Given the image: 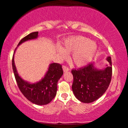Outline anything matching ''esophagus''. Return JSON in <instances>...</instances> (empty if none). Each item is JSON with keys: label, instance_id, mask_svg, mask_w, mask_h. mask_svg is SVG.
Wrapping results in <instances>:
<instances>
[{"label": "esophagus", "instance_id": "obj_1", "mask_svg": "<svg viewBox=\"0 0 128 128\" xmlns=\"http://www.w3.org/2000/svg\"><path fill=\"white\" fill-rule=\"evenodd\" d=\"M62 69H63V71H64V72H67L69 71V68L68 67H67V66H63Z\"/></svg>", "mask_w": 128, "mask_h": 128}]
</instances>
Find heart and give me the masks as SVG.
Segmentation results:
<instances>
[{
    "label": "heart",
    "instance_id": "obj_1",
    "mask_svg": "<svg viewBox=\"0 0 128 128\" xmlns=\"http://www.w3.org/2000/svg\"><path fill=\"white\" fill-rule=\"evenodd\" d=\"M96 50L97 46L95 42L85 37L79 36L65 40L62 48H57V53L61 59L67 58L66 53H73L72 59L74 64L78 67H83L92 61Z\"/></svg>",
    "mask_w": 128,
    "mask_h": 128
}]
</instances>
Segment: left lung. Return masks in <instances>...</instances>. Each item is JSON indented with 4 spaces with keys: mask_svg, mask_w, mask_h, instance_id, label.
Segmentation results:
<instances>
[{
    "mask_svg": "<svg viewBox=\"0 0 128 128\" xmlns=\"http://www.w3.org/2000/svg\"><path fill=\"white\" fill-rule=\"evenodd\" d=\"M110 66L102 70L97 69L93 62L79 69H73L72 90L77 99L90 103L101 97L109 86L112 80V63L110 56L107 58Z\"/></svg>",
    "mask_w": 128,
    "mask_h": 128,
    "instance_id": "obj_1",
    "label": "left lung"
}]
</instances>
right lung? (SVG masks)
Here are the masks:
<instances>
[{"mask_svg":"<svg viewBox=\"0 0 128 128\" xmlns=\"http://www.w3.org/2000/svg\"><path fill=\"white\" fill-rule=\"evenodd\" d=\"M38 36V32L31 33L22 38L18 46L26 41L36 39ZM12 64L18 86L20 91L28 101L37 105L43 106L48 104L54 98L57 90V83L63 74L61 64L58 63L50 64L44 78L34 84H30L24 80L18 75L15 66L14 54L12 57Z\"/></svg>","mask_w":128,"mask_h":128,"instance_id":"obj_1","label":"right lung"}]
</instances>
